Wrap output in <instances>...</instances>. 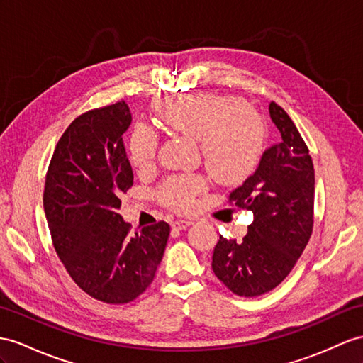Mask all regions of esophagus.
Listing matches in <instances>:
<instances>
[{"mask_svg":"<svg viewBox=\"0 0 363 363\" xmlns=\"http://www.w3.org/2000/svg\"><path fill=\"white\" fill-rule=\"evenodd\" d=\"M194 222L192 220H177V222L172 223L174 229H186L188 226H191Z\"/></svg>","mask_w":363,"mask_h":363,"instance_id":"obj_1","label":"esophagus"}]
</instances>
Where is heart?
Masks as SVG:
<instances>
[{"label":"heart","mask_w":363,"mask_h":363,"mask_svg":"<svg viewBox=\"0 0 363 363\" xmlns=\"http://www.w3.org/2000/svg\"><path fill=\"white\" fill-rule=\"evenodd\" d=\"M157 113L169 129L199 141L206 169L226 186L248 180L267 151L264 120L238 96L203 92L174 95L158 103ZM157 149V132L138 125L129 140L132 164L138 169L149 167ZM206 186L201 175H172L160 184L157 196L164 206L189 212Z\"/></svg>","instance_id":"obj_1"}]
</instances>
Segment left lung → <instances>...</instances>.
Segmentation results:
<instances>
[{"mask_svg":"<svg viewBox=\"0 0 363 363\" xmlns=\"http://www.w3.org/2000/svg\"><path fill=\"white\" fill-rule=\"evenodd\" d=\"M269 115L280 143L264 151L262 163L228 203L254 214L242 242L220 235L212 271L240 297H257L279 286L294 268L313 234L314 166L294 121L276 101Z\"/></svg>","mask_w":363,"mask_h":363,"instance_id":"1","label":"left lung"}]
</instances>
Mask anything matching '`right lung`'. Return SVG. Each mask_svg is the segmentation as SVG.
<instances>
[{
    "mask_svg": "<svg viewBox=\"0 0 363 363\" xmlns=\"http://www.w3.org/2000/svg\"><path fill=\"white\" fill-rule=\"evenodd\" d=\"M130 121L125 100L77 117L58 140L43 194L52 243L69 276L109 305L145 293L171 233L158 222L132 235L117 212L134 184L123 145Z\"/></svg>",
    "mask_w": 363,
    "mask_h": 363,
    "instance_id": "add662e5",
    "label": "right lung"
}]
</instances>
